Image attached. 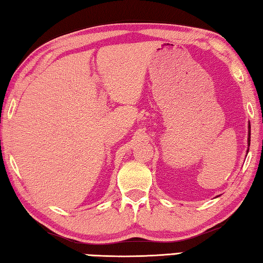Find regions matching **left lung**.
<instances>
[{"mask_svg":"<svg viewBox=\"0 0 263 263\" xmlns=\"http://www.w3.org/2000/svg\"><path fill=\"white\" fill-rule=\"evenodd\" d=\"M251 144V124L248 126V146Z\"/></svg>","mask_w":263,"mask_h":263,"instance_id":"left-lung-1","label":"left lung"}]
</instances>
